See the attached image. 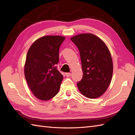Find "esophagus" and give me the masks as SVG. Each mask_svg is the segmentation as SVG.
<instances>
[{
	"instance_id": "obj_1",
	"label": "esophagus",
	"mask_w": 135,
	"mask_h": 135,
	"mask_svg": "<svg viewBox=\"0 0 135 135\" xmlns=\"http://www.w3.org/2000/svg\"><path fill=\"white\" fill-rule=\"evenodd\" d=\"M65 75H66L67 77H70V76H71V73H65Z\"/></svg>"
}]
</instances>
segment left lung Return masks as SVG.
I'll use <instances>...</instances> for the list:
<instances>
[{
  "mask_svg": "<svg viewBox=\"0 0 135 135\" xmlns=\"http://www.w3.org/2000/svg\"><path fill=\"white\" fill-rule=\"evenodd\" d=\"M80 52L83 78L78 83L79 91L89 99L99 98L108 89L112 80L113 62L105 43L91 33L71 37Z\"/></svg>",
  "mask_w": 135,
  "mask_h": 135,
  "instance_id": "obj_1",
  "label": "left lung"
}]
</instances>
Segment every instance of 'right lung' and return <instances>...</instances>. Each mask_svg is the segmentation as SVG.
Masks as SVG:
<instances>
[{
  "instance_id": "obj_1",
  "label": "right lung",
  "mask_w": 135,
  "mask_h": 135,
  "mask_svg": "<svg viewBox=\"0 0 135 135\" xmlns=\"http://www.w3.org/2000/svg\"><path fill=\"white\" fill-rule=\"evenodd\" d=\"M65 37L47 35L32 44L27 52L25 75L31 91L43 101L53 98L59 91L63 76L56 68L59 52Z\"/></svg>"
}]
</instances>
